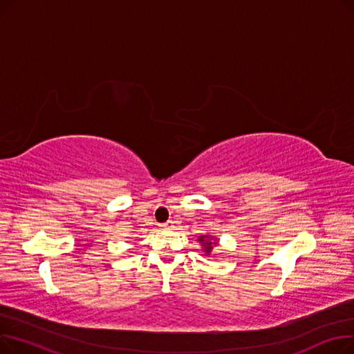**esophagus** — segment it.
I'll list each match as a JSON object with an SVG mask.
<instances>
[{
  "instance_id": "34e87169",
  "label": "esophagus",
  "mask_w": 354,
  "mask_h": 354,
  "mask_svg": "<svg viewBox=\"0 0 354 354\" xmlns=\"http://www.w3.org/2000/svg\"><path fill=\"white\" fill-rule=\"evenodd\" d=\"M160 227L163 230H172L174 228V221H167V222H165V224H162Z\"/></svg>"
}]
</instances>
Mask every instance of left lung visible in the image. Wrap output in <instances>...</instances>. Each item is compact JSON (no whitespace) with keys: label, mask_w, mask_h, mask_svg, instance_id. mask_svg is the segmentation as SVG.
<instances>
[{"label":"left lung","mask_w":354,"mask_h":354,"mask_svg":"<svg viewBox=\"0 0 354 354\" xmlns=\"http://www.w3.org/2000/svg\"><path fill=\"white\" fill-rule=\"evenodd\" d=\"M196 241L201 244V247L203 250V254H205V255H211L214 247L218 244V239L211 236V235H199Z\"/></svg>","instance_id":"left-lung-1"}]
</instances>
